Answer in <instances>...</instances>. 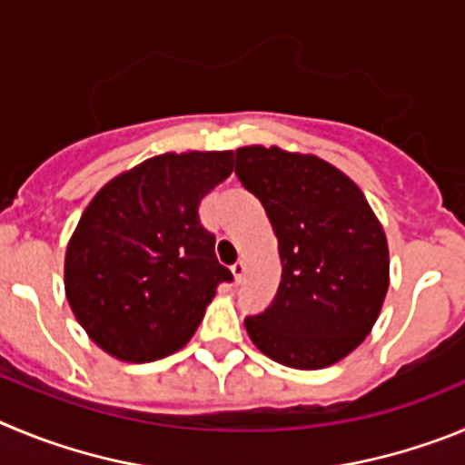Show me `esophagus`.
Segmentation results:
<instances>
[{
    "instance_id": "esophagus-1",
    "label": "esophagus",
    "mask_w": 465,
    "mask_h": 465,
    "mask_svg": "<svg viewBox=\"0 0 465 465\" xmlns=\"http://www.w3.org/2000/svg\"><path fill=\"white\" fill-rule=\"evenodd\" d=\"M232 275H233V282H241V280H242V275H245V263H242V262H236V263H233V266H232Z\"/></svg>"
}]
</instances>
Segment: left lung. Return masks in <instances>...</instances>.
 Masks as SVG:
<instances>
[{
	"instance_id": "left-lung-1",
	"label": "left lung",
	"mask_w": 465,
	"mask_h": 465,
	"mask_svg": "<svg viewBox=\"0 0 465 465\" xmlns=\"http://www.w3.org/2000/svg\"><path fill=\"white\" fill-rule=\"evenodd\" d=\"M236 175L262 202L282 266L273 303L245 320L250 341L282 366H333L366 341L387 296L378 215L350 175L311 153L242 145Z\"/></svg>"
}]
</instances>
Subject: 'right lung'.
<instances>
[{"mask_svg":"<svg viewBox=\"0 0 465 465\" xmlns=\"http://www.w3.org/2000/svg\"><path fill=\"white\" fill-rule=\"evenodd\" d=\"M232 171V150L164 153L92 196L66 242L64 292L104 352L157 361L194 336L217 284L232 280L199 203Z\"/></svg>","mask_w":465,"mask_h":465,"instance_id":"1","label":"right lung"}]
</instances>
